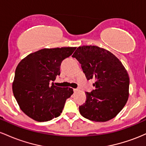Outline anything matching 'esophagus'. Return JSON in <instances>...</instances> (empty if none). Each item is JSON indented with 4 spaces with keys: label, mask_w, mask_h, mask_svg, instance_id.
Here are the masks:
<instances>
[{
    "label": "esophagus",
    "mask_w": 146,
    "mask_h": 146,
    "mask_svg": "<svg viewBox=\"0 0 146 146\" xmlns=\"http://www.w3.org/2000/svg\"><path fill=\"white\" fill-rule=\"evenodd\" d=\"M73 90L74 92H76L78 91V89H73Z\"/></svg>",
    "instance_id": "esophagus-1"
}]
</instances>
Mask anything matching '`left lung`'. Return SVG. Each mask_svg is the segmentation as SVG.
Segmentation results:
<instances>
[{"instance_id":"1","label":"left lung","mask_w":146,"mask_h":146,"mask_svg":"<svg viewBox=\"0 0 146 146\" xmlns=\"http://www.w3.org/2000/svg\"><path fill=\"white\" fill-rule=\"evenodd\" d=\"M76 58L87 79H94L96 89L86 92V101L79 106L83 117L96 122H106L121 112L129 96L130 78L125 67L108 50L98 46L78 47Z\"/></svg>"}]
</instances>
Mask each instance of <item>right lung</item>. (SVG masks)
I'll use <instances>...</instances> for the list:
<instances>
[{
  "mask_svg": "<svg viewBox=\"0 0 146 146\" xmlns=\"http://www.w3.org/2000/svg\"><path fill=\"white\" fill-rule=\"evenodd\" d=\"M75 50L76 47H72L44 48L29 54L19 63L12 90L26 115L39 122L60 116L73 89L57 87L51 82L60 75L62 61Z\"/></svg>",
  "mask_w": 146,
  "mask_h": 146,
  "instance_id": "add662e5",
  "label": "right lung"
}]
</instances>
